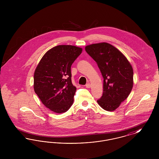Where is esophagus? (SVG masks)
Returning <instances> with one entry per match:
<instances>
[{
    "mask_svg": "<svg viewBox=\"0 0 159 159\" xmlns=\"http://www.w3.org/2000/svg\"><path fill=\"white\" fill-rule=\"evenodd\" d=\"M91 87V85L90 83H87V84H86V88H90Z\"/></svg>",
    "mask_w": 159,
    "mask_h": 159,
    "instance_id": "obj_1",
    "label": "esophagus"
}]
</instances>
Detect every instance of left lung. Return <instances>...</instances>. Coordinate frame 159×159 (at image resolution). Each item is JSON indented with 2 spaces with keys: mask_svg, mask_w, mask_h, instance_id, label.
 <instances>
[{
  "mask_svg": "<svg viewBox=\"0 0 159 159\" xmlns=\"http://www.w3.org/2000/svg\"><path fill=\"white\" fill-rule=\"evenodd\" d=\"M85 51L97 63L104 78L103 93L97 102L106 111H114L132 89V67L119 49L108 43L86 46Z\"/></svg>",
  "mask_w": 159,
  "mask_h": 159,
  "instance_id": "8db88e82",
  "label": "left lung"
}]
</instances>
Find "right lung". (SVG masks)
<instances>
[{"instance_id":"add662e5","label":"right lung","mask_w":159,"mask_h":159,"mask_svg":"<svg viewBox=\"0 0 159 159\" xmlns=\"http://www.w3.org/2000/svg\"><path fill=\"white\" fill-rule=\"evenodd\" d=\"M82 48L55 46L46 52L34 73V90L43 104L56 113L66 112L72 106L76 88L71 82V66Z\"/></svg>"}]
</instances>
